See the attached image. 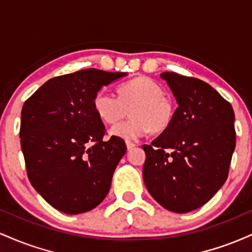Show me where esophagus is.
Segmentation results:
<instances>
[{
	"label": "esophagus",
	"mask_w": 252,
	"mask_h": 252,
	"mask_svg": "<svg viewBox=\"0 0 252 252\" xmlns=\"http://www.w3.org/2000/svg\"><path fill=\"white\" fill-rule=\"evenodd\" d=\"M126 148H128V150L132 149L136 146V144L134 142H131V141H126Z\"/></svg>",
	"instance_id": "esophagus-1"
}]
</instances>
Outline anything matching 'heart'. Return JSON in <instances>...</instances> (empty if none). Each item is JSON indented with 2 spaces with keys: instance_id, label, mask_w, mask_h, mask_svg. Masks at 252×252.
Masks as SVG:
<instances>
[{
  "instance_id": "b5f03b06",
  "label": "heart",
  "mask_w": 252,
  "mask_h": 252,
  "mask_svg": "<svg viewBox=\"0 0 252 252\" xmlns=\"http://www.w3.org/2000/svg\"><path fill=\"white\" fill-rule=\"evenodd\" d=\"M94 108L103 122L112 124L128 114L131 117L115 124L110 134L134 140L153 131H163L172 122L173 105L158 83L148 77H136L118 86V97L102 90L94 98Z\"/></svg>"
}]
</instances>
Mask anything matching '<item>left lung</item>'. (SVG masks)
<instances>
[{"label":"left lung","mask_w":252,"mask_h":252,"mask_svg":"<svg viewBox=\"0 0 252 252\" xmlns=\"http://www.w3.org/2000/svg\"><path fill=\"white\" fill-rule=\"evenodd\" d=\"M178 108L172 122L152 144H143V180L166 210L199 209L226 181L236 147L235 112L200 79L163 72Z\"/></svg>","instance_id":"left-lung-1"}]
</instances>
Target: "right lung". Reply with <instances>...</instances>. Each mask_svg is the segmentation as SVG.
Masks as SVG:
<instances>
[{
  "label": "right lung",
  "instance_id": "right-lung-1",
  "mask_svg": "<svg viewBox=\"0 0 252 252\" xmlns=\"http://www.w3.org/2000/svg\"><path fill=\"white\" fill-rule=\"evenodd\" d=\"M124 76L97 68L63 74L47 80L24 104L20 138L28 179L58 211L88 212L109 193L126 146L116 136L103 141L105 126L94 98Z\"/></svg>",
  "mask_w": 252,
  "mask_h": 252
}]
</instances>
